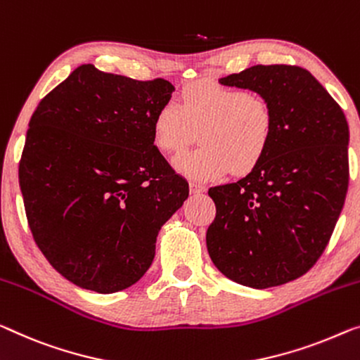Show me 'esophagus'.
<instances>
[{
  "mask_svg": "<svg viewBox=\"0 0 360 360\" xmlns=\"http://www.w3.org/2000/svg\"><path fill=\"white\" fill-rule=\"evenodd\" d=\"M189 187H191V194H202V192L207 191L205 186L200 184V182H195V181H192Z\"/></svg>",
  "mask_w": 360,
  "mask_h": 360,
  "instance_id": "1",
  "label": "esophagus"
}]
</instances>
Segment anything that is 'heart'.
Returning <instances> with one entry per match:
<instances>
[{"label": "heart", "mask_w": 360, "mask_h": 360, "mask_svg": "<svg viewBox=\"0 0 360 360\" xmlns=\"http://www.w3.org/2000/svg\"><path fill=\"white\" fill-rule=\"evenodd\" d=\"M273 112L265 98L239 87L198 84L186 89L179 105H163L153 117V142L165 153H179L198 141L202 147L176 157L181 173L214 179L226 171L248 173L270 141Z\"/></svg>", "instance_id": "obj_1"}]
</instances>
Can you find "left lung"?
Segmentation results:
<instances>
[{"label": "left lung", "mask_w": 360, "mask_h": 360, "mask_svg": "<svg viewBox=\"0 0 360 360\" xmlns=\"http://www.w3.org/2000/svg\"><path fill=\"white\" fill-rule=\"evenodd\" d=\"M219 84L265 98L273 129L245 178L208 189L217 207L208 254L243 286H280L307 273L333 234L349 184V126L333 96L299 66L257 64Z\"/></svg>", "instance_id": "8db88e82"}]
</instances>
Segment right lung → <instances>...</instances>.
I'll use <instances>...</instances> for the list:
<instances>
[{
  "instance_id": "obj_1",
  "label": "right lung",
  "mask_w": 360,
  "mask_h": 360,
  "mask_svg": "<svg viewBox=\"0 0 360 360\" xmlns=\"http://www.w3.org/2000/svg\"><path fill=\"white\" fill-rule=\"evenodd\" d=\"M173 92L165 79L82 64L30 117L19 162L27 221L50 265L79 288L111 294L141 280L158 231L189 195L153 143V117Z\"/></svg>"
}]
</instances>
